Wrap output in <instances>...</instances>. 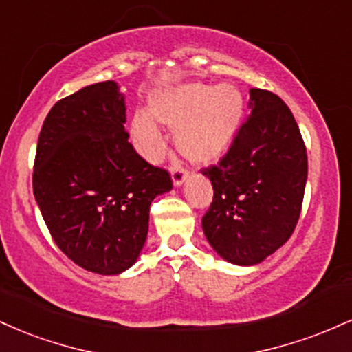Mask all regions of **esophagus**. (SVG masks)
I'll list each match as a JSON object with an SVG mask.
<instances>
[{"label": "esophagus", "mask_w": 352, "mask_h": 352, "mask_svg": "<svg viewBox=\"0 0 352 352\" xmlns=\"http://www.w3.org/2000/svg\"><path fill=\"white\" fill-rule=\"evenodd\" d=\"M170 172H172V182H173V185H175V187H180V185L184 184V182L190 177V173L187 170H184L180 165H175V167H172Z\"/></svg>", "instance_id": "esophagus-1"}]
</instances>
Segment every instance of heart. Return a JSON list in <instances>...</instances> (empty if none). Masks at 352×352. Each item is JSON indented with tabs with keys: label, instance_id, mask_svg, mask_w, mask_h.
Segmentation results:
<instances>
[{
	"label": "heart",
	"instance_id": "b5f03b06",
	"mask_svg": "<svg viewBox=\"0 0 352 352\" xmlns=\"http://www.w3.org/2000/svg\"><path fill=\"white\" fill-rule=\"evenodd\" d=\"M151 116L137 112L131 135L145 159L164 155V137L157 122L175 132L180 153L193 164H213L227 153L240 129L245 100L230 82H188L160 91L151 99Z\"/></svg>",
	"mask_w": 352,
	"mask_h": 352
}]
</instances>
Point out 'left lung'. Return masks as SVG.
<instances>
[{"label": "left lung", "instance_id": "left-lung-1", "mask_svg": "<svg viewBox=\"0 0 352 352\" xmlns=\"http://www.w3.org/2000/svg\"><path fill=\"white\" fill-rule=\"evenodd\" d=\"M248 109L227 155L201 172L213 187L201 228L223 260L240 266L261 263L288 241L308 179L306 147L288 106L253 87Z\"/></svg>", "mask_w": 352, "mask_h": 352}]
</instances>
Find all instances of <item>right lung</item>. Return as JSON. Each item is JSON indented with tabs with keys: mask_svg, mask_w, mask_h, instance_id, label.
Listing matches in <instances>:
<instances>
[{
	"mask_svg": "<svg viewBox=\"0 0 352 352\" xmlns=\"http://www.w3.org/2000/svg\"><path fill=\"white\" fill-rule=\"evenodd\" d=\"M124 124L119 84H91L52 106L36 148L33 192L52 240L98 274L135 263L151 204L172 190L168 172L135 152Z\"/></svg>",
	"mask_w": 352,
	"mask_h": 352,
	"instance_id": "right-lung-1",
	"label": "right lung"
}]
</instances>
